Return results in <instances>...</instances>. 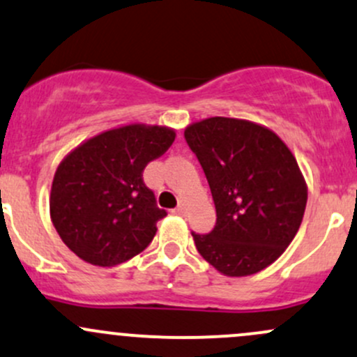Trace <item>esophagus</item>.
<instances>
[{"instance_id": "34e87169", "label": "esophagus", "mask_w": 357, "mask_h": 357, "mask_svg": "<svg viewBox=\"0 0 357 357\" xmlns=\"http://www.w3.org/2000/svg\"><path fill=\"white\" fill-rule=\"evenodd\" d=\"M174 213H178V215H186V213H188V206H186V203H185V202L179 203V205L176 206Z\"/></svg>"}]
</instances>
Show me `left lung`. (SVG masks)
Instances as JSON below:
<instances>
[{"label": "left lung", "mask_w": 357, "mask_h": 357, "mask_svg": "<svg viewBox=\"0 0 357 357\" xmlns=\"http://www.w3.org/2000/svg\"><path fill=\"white\" fill-rule=\"evenodd\" d=\"M185 139L205 171L217 223L193 234L206 262L230 278L273 264L298 232L307 183L287 144L259 123L211 116L188 125Z\"/></svg>", "instance_id": "left-lung-1"}]
</instances>
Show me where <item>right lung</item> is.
Here are the masks:
<instances>
[{
	"instance_id": "obj_1",
	"label": "right lung",
	"mask_w": 357,
	"mask_h": 357,
	"mask_svg": "<svg viewBox=\"0 0 357 357\" xmlns=\"http://www.w3.org/2000/svg\"><path fill=\"white\" fill-rule=\"evenodd\" d=\"M174 139L169 127L128 123L84 140L61 160L50 218L77 257L112 268L151 244L166 210L158 208L142 172Z\"/></svg>"
}]
</instances>
